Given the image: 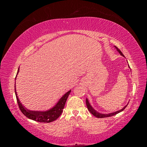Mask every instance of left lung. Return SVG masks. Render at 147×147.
I'll return each mask as SVG.
<instances>
[{"mask_svg": "<svg viewBox=\"0 0 147 147\" xmlns=\"http://www.w3.org/2000/svg\"><path fill=\"white\" fill-rule=\"evenodd\" d=\"M115 47V49H117V51L118 52H119V53L121 54V56H124V55H123V54L122 53V52L120 51V50H119L117 47H115V46H114ZM130 67V66H129ZM86 105H87V107H88V110L89 111V112H90L91 114H93V115H94V116H95L96 117H97V118H104V117H111V116H113V115H116V114H117V113H120V112H121L122 111H123L124 109H125V108L126 106H127V105H126L123 108H122L121 109H120V110H119V111H115V112H113V113H107V114H104V113H99V112H98V111H96L95 109H93V107H92L91 106V104H90V103H89V100H88V98H86Z\"/></svg>", "mask_w": 147, "mask_h": 147, "instance_id": "8db88e82", "label": "left lung"}]
</instances>
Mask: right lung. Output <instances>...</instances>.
Returning <instances> with one entry per match:
<instances>
[{
	"label": "right lung",
	"instance_id": "right-lung-1",
	"mask_svg": "<svg viewBox=\"0 0 147 147\" xmlns=\"http://www.w3.org/2000/svg\"><path fill=\"white\" fill-rule=\"evenodd\" d=\"M19 72V67L17 71V73L16 77V80L17 78V74H18ZM71 90L69 91L68 92L62 96V97L59 99L58 102L53 108H51L49 110L47 111H32L30 109H26L25 107L23 106V104L21 103L19 99L17 96V93L16 91V84H15V93L16 95V98L17 103H18V106L19 107L20 110L23 113L26 117L28 119H30L32 120L40 122V123H51L54 121L56 120L63 111V109L64 108L65 104L67 101L68 96L70 94Z\"/></svg>",
	"mask_w": 147,
	"mask_h": 147
}]
</instances>
